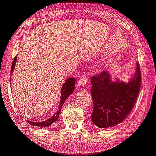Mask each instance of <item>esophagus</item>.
I'll list each match as a JSON object with an SVG mask.
<instances>
[{
  "label": "esophagus",
  "instance_id": "34e87169",
  "mask_svg": "<svg viewBox=\"0 0 156 156\" xmlns=\"http://www.w3.org/2000/svg\"><path fill=\"white\" fill-rule=\"evenodd\" d=\"M88 77L87 76H86V75L82 76V77L80 78V80H79V82H78L79 86L81 87H86L87 84V82H88Z\"/></svg>",
  "mask_w": 156,
  "mask_h": 156
}]
</instances>
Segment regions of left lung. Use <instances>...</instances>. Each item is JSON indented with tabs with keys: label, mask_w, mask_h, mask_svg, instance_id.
<instances>
[{
	"label": "left lung",
	"mask_w": 156,
	"mask_h": 156,
	"mask_svg": "<svg viewBox=\"0 0 156 156\" xmlns=\"http://www.w3.org/2000/svg\"><path fill=\"white\" fill-rule=\"evenodd\" d=\"M141 72L136 62L135 72L127 82L104 71L91 78V95L94 108L92 121L99 128H108L119 125L130 113L136 102L141 87Z\"/></svg>",
	"instance_id": "1"
}]
</instances>
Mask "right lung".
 Masks as SVG:
<instances>
[{
  "instance_id": "obj_1",
  "label": "right lung",
  "mask_w": 156,
  "mask_h": 156,
  "mask_svg": "<svg viewBox=\"0 0 156 156\" xmlns=\"http://www.w3.org/2000/svg\"><path fill=\"white\" fill-rule=\"evenodd\" d=\"M16 62V56L13 59L12 64L11 66V74H12V72H14V69L15 68V64ZM75 84H76V79L74 78H68L67 80L65 81L64 84H62V87L61 89V96H60V100H59V105L58 111L55 112V113L51 116V117L48 119L47 120L41 122H32L30 121H27L31 125L35 126V127H48L50 126L53 122H55L58 120L59 115L60 113L61 108L62 107V105H64L65 101L67 99V98L69 95L72 94L73 92L74 91L75 89Z\"/></svg>"
}]
</instances>
